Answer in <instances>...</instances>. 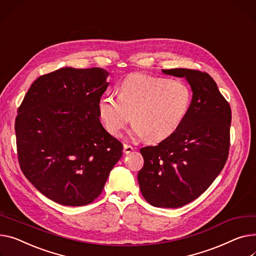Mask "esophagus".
Masks as SVG:
<instances>
[{"instance_id": "34e87169", "label": "esophagus", "mask_w": 256, "mask_h": 256, "mask_svg": "<svg viewBox=\"0 0 256 256\" xmlns=\"http://www.w3.org/2000/svg\"><path fill=\"white\" fill-rule=\"evenodd\" d=\"M132 146L130 145H128V144H124V152L126 153V154H128V153H130L132 151Z\"/></svg>"}]
</instances>
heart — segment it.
I'll list each match as a JSON object with an SVG mask.
<instances>
[{
	"label": "heart",
	"instance_id": "obj_1",
	"mask_svg": "<svg viewBox=\"0 0 256 256\" xmlns=\"http://www.w3.org/2000/svg\"><path fill=\"white\" fill-rule=\"evenodd\" d=\"M192 92L184 81L148 74H132L119 85V94H103L98 113L106 130L118 136L132 115V137L148 141L164 140L182 124Z\"/></svg>",
	"mask_w": 256,
	"mask_h": 256
}]
</instances>
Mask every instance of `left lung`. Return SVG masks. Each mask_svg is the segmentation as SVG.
I'll list each match as a JSON object with an SVG mask.
<instances>
[{
	"label": "left lung",
	"mask_w": 256,
	"mask_h": 256,
	"mask_svg": "<svg viewBox=\"0 0 256 256\" xmlns=\"http://www.w3.org/2000/svg\"><path fill=\"white\" fill-rule=\"evenodd\" d=\"M162 72L185 77L192 100L174 134L156 146L141 148L144 166L138 181L150 205L179 208L205 192L222 171L230 145L232 110L208 73L190 69Z\"/></svg>",
	"instance_id": "left-lung-1"
}]
</instances>
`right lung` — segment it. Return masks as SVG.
Wrapping results in <instances>:
<instances>
[{
    "instance_id": "add662e5",
    "label": "right lung",
    "mask_w": 256,
    "mask_h": 256,
    "mask_svg": "<svg viewBox=\"0 0 256 256\" xmlns=\"http://www.w3.org/2000/svg\"><path fill=\"white\" fill-rule=\"evenodd\" d=\"M109 73L62 68L32 82L15 119L26 178L64 206H84L103 192L122 144L102 126L98 102Z\"/></svg>"
}]
</instances>
